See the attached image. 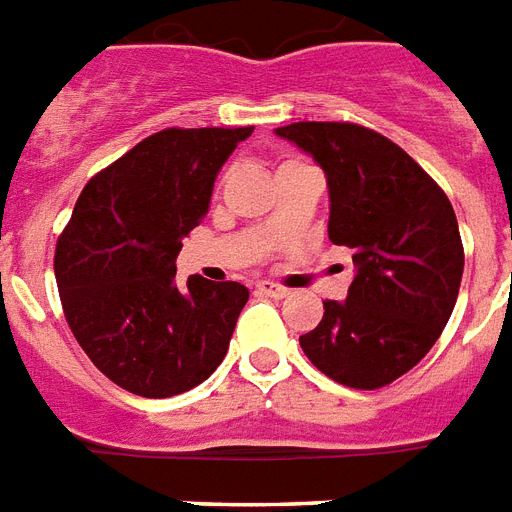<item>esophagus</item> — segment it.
Listing matches in <instances>:
<instances>
[{"mask_svg": "<svg viewBox=\"0 0 512 512\" xmlns=\"http://www.w3.org/2000/svg\"><path fill=\"white\" fill-rule=\"evenodd\" d=\"M256 293H261V296H269V298H285V296H288V290L282 288V285H275V282H269V280L259 282V285H256Z\"/></svg>", "mask_w": 512, "mask_h": 512, "instance_id": "1", "label": "esophagus"}]
</instances>
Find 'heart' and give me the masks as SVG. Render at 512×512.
I'll return each mask as SVG.
<instances>
[{
	"label": "heart",
	"mask_w": 512,
	"mask_h": 512,
	"mask_svg": "<svg viewBox=\"0 0 512 512\" xmlns=\"http://www.w3.org/2000/svg\"><path fill=\"white\" fill-rule=\"evenodd\" d=\"M282 166H285V163H282Z\"/></svg>",
	"instance_id": "obj_1"
}]
</instances>
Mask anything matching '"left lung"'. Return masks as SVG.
<instances>
[{
  "mask_svg": "<svg viewBox=\"0 0 512 512\" xmlns=\"http://www.w3.org/2000/svg\"><path fill=\"white\" fill-rule=\"evenodd\" d=\"M277 137L312 155L330 192L327 235L354 251L346 301L298 338L317 370L380 388L418 365L452 317L463 240L452 203L402 147L357 124L301 121Z\"/></svg>",
  "mask_w": 512,
  "mask_h": 512,
  "instance_id": "left-lung-1",
  "label": "left lung"
}]
</instances>
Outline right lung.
<instances>
[{"instance_id": "obj_1", "label": "right lung", "mask_w": 512, "mask_h": 512, "mask_svg": "<svg viewBox=\"0 0 512 512\" xmlns=\"http://www.w3.org/2000/svg\"><path fill=\"white\" fill-rule=\"evenodd\" d=\"M240 129H163L89 179L55 248L65 320L94 367L147 399L185 394L222 365L248 301L240 282L177 285L182 240L208 214Z\"/></svg>"}]
</instances>
